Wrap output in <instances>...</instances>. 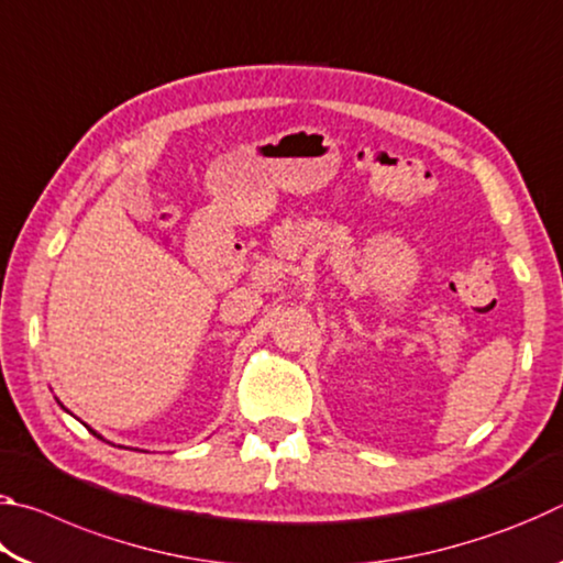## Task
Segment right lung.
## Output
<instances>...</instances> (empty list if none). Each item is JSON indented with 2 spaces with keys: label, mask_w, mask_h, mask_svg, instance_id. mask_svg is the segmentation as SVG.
Returning a JSON list of instances; mask_svg holds the SVG:
<instances>
[{
  "label": "right lung",
  "mask_w": 563,
  "mask_h": 563,
  "mask_svg": "<svg viewBox=\"0 0 563 563\" xmlns=\"http://www.w3.org/2000/svg\"><path fill=\"white\" fill-rule=\"evenodd\" d=\"M89 432H93V430H89ZM93 437H101V434H97V432H93Z\"/></svg>",
  "instance_id": "add662e5"
}]
</instances>
